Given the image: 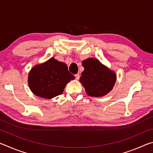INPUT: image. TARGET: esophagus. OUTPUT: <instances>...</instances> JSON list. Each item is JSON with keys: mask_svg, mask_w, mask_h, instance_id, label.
Returning a JSON list of instances; mask_svg holds the SVG:
<instances>
[{"mask_svg": "<svg viewBox=\"0 0 153 153\" xmlns=\"http://www.w3.org/2000/svg\"><path fill=\"white\" fill-rule=\"evenodd\" d=\"M75 77H76V79H79L80 76H79V74H77L75 75Z\"/></svg>", "mask_w": 153, "mask_h": 153, "instance_id": "1", "label": "esophagus"}]
</instances>
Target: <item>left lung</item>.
Instances as JSON below:
<instances>
[{"label":"left lung","instance_id":"8db88e82","mask_svg":"<svg viewBox=\"0 0 153 153\" xmlns=\"http://www.w3.org/2000/svg\"><path fill=\"white\" fill-rule=\"evenodd\" d=\"M84 71L79 82L90 97H99L112 90L116 81V75L96 59H87L82 61Z\"/></svg>","mask_w":153,"mask_h":153}]
</instances>
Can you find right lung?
<instances>
[{
  "label": "right lung",
  "instance_id": "add662e5",
  "mask_svg": "<svg viewBox=\"0 0 153 153\" xmlns=\"http://www.w3.org/2000/svg\"><path fill=\"white\" fill-rule=\"evenodd\" d=\"M74 79L65 64L51 58L31 69L28 84L33 94L49 99L61 94L67 83Z\"/></svg>",
  "mask_w": 153,
  "mask_h": 153
}]
</instances>
